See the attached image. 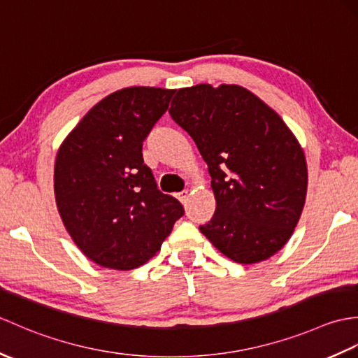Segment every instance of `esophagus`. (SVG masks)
<instances>
[{"label":"esophagus","mask_w":358,"mask_h":358,"mask_svg":"<svg viewBox=\"0 0 358 358\" xmlns=\"http://www.w3.org/2000/svg\"><path fill=\"white\" fill-rule=\"evenodd\" d=\"M187 196H189V192H187V191H183V192L177 194V199H178L181 203H183V204L187 203Z\"/></svg>","instance_id":"34e87169"}]
</instances>
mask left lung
Listing matches in <instances>:
<instances>
[{
  "label": "left lung",
  "instance_id": "obj_1",
  "mask_svg": "<svg viewBox=\"0 0 358 358\" xmlns=\"http://www.w3.org/2000/svg\"><path fill=\"white\" fill-rule=\"evenodd\" d=\"M169 113L191 135L210 175L217 208L201 234L231 260L272 257L305 206V154L275 112L245 87L178 89Z\"/></svg>",
  "mask_w": 358,
  "mask_h": 358
}]
</instances>
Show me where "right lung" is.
I'll return each instance as SVG.
<instances>
[{"mask_svg": "<svg viewBox=\"0 0 358 358\" xmlns=\"http://www.w3.org/2000/svg\"><path fill=\"white\" fill-rule=\"evenodd\" d=\"M172 95L159 87L113 92L86 113L58 150V212L77 246L104 268L144 264L185 215L177 199L159 192L141 152Z\"/></svg>", "mask_w": 358, "mask_h": 358, "instance_id": "add662e5", "label": "right lung"}]
</instances>
